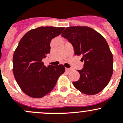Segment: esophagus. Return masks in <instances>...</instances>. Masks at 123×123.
<instances>
[{"label":"esophagus","mask_w":123,"mask_h":123,"mask_svg":"<svg viewBox=\"0 0 123 123\" xmlns=\"http://www.w3.org/2000/svg\"><path fill=\"white\" fill-rule=\"evenodd\" d=\"M66 71L68 72H69L71 71H73V69H71V68H66Z\"/></svg>","instance_id":"34e87169"}]
</instances>
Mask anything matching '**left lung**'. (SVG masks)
Returning <instances> with one entry per match:
<instances>
[{
    "label": "left lung",
    "mask_w": 123,
    "mask_h": 123,
    "mask_svg": "<svg viewBox=\"0 0 123 123\" xmlns=\"http://www.w3.org/2000/svg\"><path fill=\"white\" fill-rule=\"evenodd\" d=\"M73 46L74 54L82 57L84 68L77 70L80 78L73 84L88 95L101 92L113 74V55L105 38L88 27H69L62 33Z\"/></svg>",
    "instance_id": "left-lung-1"
}]
</instances>
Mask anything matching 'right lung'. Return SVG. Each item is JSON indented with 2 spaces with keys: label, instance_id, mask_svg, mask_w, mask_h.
<instances>
[{
  "label": "right lung",
  "instance_id": "add662e5",
  "mask_svg": "<svg viewBox=\"0 0 123 123\" xmlns=\"http://www.w3.org/2000/svg\"><path fill=\"white\" fill-rule=\"evenodd\" d=\"M65 27H40L32 29L20 40L13 58V74L22 92L40 98L51 92L58 77L63 74V65L44 66L42 60L50 51L52 39Z\"/></svg>",
  "mask_w": 123,
  "mask_h": 123
}]
</instances>
